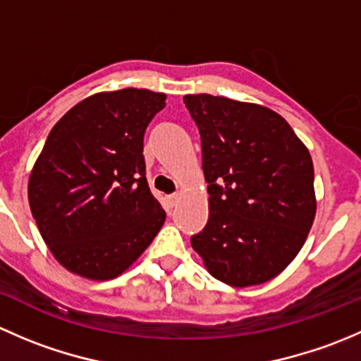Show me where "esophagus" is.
I'll list each match as a JSON object with an SVG mask.
<instances>
[{
	"instance_id": "obj_1",
	"label": "esophagus",
	"mask_w": 361,
	"mask_h": 361,
	"mask_svg": "<svg viewBox=\"0 0 361 361\" xmlns=\"http://www.w3.org/2000/svg\"><path fill=\"white\" fill-rule=\"evenodd\" d=\"M167 199H169V204H171V206H174V204H176L178 201H180V194H171L169 197H167Z\"/></svg>"
}]
</instances>
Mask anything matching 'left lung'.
<instances>
[{
    "label": "left lung",
    "instance_id": "8db88e82",
    "mask_svg": "<svg viewBox=\"0 0 361 361\" xmlns=\"http://www.w3.org/2000/svg\"><path fill=\"white\" fill-rule=\"evenodd\" d=\"M183 103L197 123L209 218L192 248L225 285H262L298 255L316 214L314 167L290 123L269 108L211 94Z\"/></svg>",
    "mask_w": 361,
    "mask_h": 361
}]
</instances>
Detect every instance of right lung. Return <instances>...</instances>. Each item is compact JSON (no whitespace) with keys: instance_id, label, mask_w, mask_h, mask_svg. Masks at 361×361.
<instances>
[{"instance_id":"obj_1","label":"right lung","mask_w":361,"mask_h":361,"mask_svg":"<svg viewBox=\"0 0 361 361\" xmlns=\"http://www.w3.org/2000/svg\"><path fill=\"white\" fill-rule=\"evenodd\" d=\"M166 106L147 89L99 92L50 130L29 174L38 231L73 274L106 281L130 267L166 221L145 176L143 137Z\"/></svg>"}]
</instances>
